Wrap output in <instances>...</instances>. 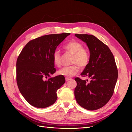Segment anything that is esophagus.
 Returning a JSON list of instances; mask_svg holds the SVG:
<instances>
[{
    "instance_id": "1",
    "label": "esophagus",
    "mask_w": 132,
    "mask_h": 132,
    "mask_svg": "<svg viewBox=\"0 0 132 132\" xmlns=\"http://www.w3.org/2000/svg\"><path fill=\"white\" fill-rule=\"evenodd\" d=\"M65 80H66V81H68L71 80V78H68V77H66V78H65Z\"/></svg>"
}]
</instances>
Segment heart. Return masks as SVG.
<instances>
[{
  "mask_svg": "<svg viewBox=\"0 0 132 132\" xmlns=\"http://www.w3.org/2000/svg\"><path fill=\"white\" fill-rule=\"evenodd\" d=\"M65 50L73 54L71 63L73 64L68 67H65L58 71L62 76L70 77L76 75L79 70L80 66L82 68L86 67L89 63L90 54L89 51L84 48L83 44L77 41H71L65 45ZM53 63L57 67L62 65V56L59 51H55L53 54Z\"/></svg>",
  "mask_w": 132,
  "mask_h": 132,
  "instance_id": "heart-1",
  "label": "heart"
}]
</instances>
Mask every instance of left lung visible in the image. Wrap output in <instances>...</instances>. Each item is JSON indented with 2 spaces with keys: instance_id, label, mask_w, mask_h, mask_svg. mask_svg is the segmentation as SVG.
<instances>
[{
  "instance_id": "1",
  "label": "left lung",
  "mask_w": 132,
  "mask_h": 132,
  "mask_svg": "<svg viewBox=\"0 0 132 132\" xmlns=\"http://www.w3.org/2000/svg\"><path fill=\"white\" fill-rule=\"evenodd\" d=\"M75 36L85 42L89 49V63L81 76L88 77L90 81L87 84L88 80L75 78V97L83 108L96 110L105 105L114 93L118 77L117 66L109 47L96 36L78 34Z\"/></svg>"
}]
</instances>
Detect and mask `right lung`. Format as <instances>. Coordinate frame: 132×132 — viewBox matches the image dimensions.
<instances>
[{
	"label": "right lung",
	"mask_w": 132,
	"mask_h": 132,
	"mask_svg": "<svg viewBox=\"0 0 132 132\" xmlns=\"http://www.w3.org/2000/svg\"><path fill=\"white\" fill-rule=\"evenodd\" d=\"M63 33L44 35L30 41L19 55L16 80L20 92L31 105L45 108L57 99V90L65 82L64 76L50 77L54 68L53 54L57 46L70 35Z\"/></svg>",
	"instance_id": "obj_1"
}]
</instances>
